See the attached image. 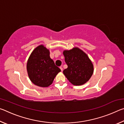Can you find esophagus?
<instances>
[{
    "label": "esophagus",
    "instance_id": "1",
    "mask_svg": "<svg viewBox=\"0 0 124 124\" xmlns=\"http://www.w3.org/2000/svg\"><path fill=\"white\" fill-rule=\"evenodd\" d=\"M60 68L61 70V71H62V70H63V68H62V66H61V67H60Z\"/></svg>",
    "mask_w": 124,
    "mask_h": 124
}]
</instances>
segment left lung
Segmentation results:
<instances>
[{"label": "left lung", "mask_w": 124, "mask_h": 124, "mask_svg": "<svg viewBox=\"0 0 124 124\" xmlns=\"http://www.w3.org/2000/svg\"><path fill=\"white\" fill-rule=\"evenodd\" d=\"M68 68L63 74L74 85L84 84L91 77L93 72L92 63L87 55L78 47L63 52Z\"/></svg>", "instance_id": "1"}]
</instances>
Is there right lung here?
Segmentation results:
<instances>
[{
    "mask_svg": "<svg viewBox=\"0 0 124 124\" xmlns=\"http://www.w3.org/2000/svg\"><path fill=\"white\" fill-rule=\"evenodd\" d=\"M27 70L31 81L40 87H48L61 70L50 57V51L40 45L33 50L27 61Z\"/></svg>",
    "mask_w": 124,
    "mask_h": 124,
    "instance_id": "add662e5",
    "label": "right lung"
}]
</instances>
